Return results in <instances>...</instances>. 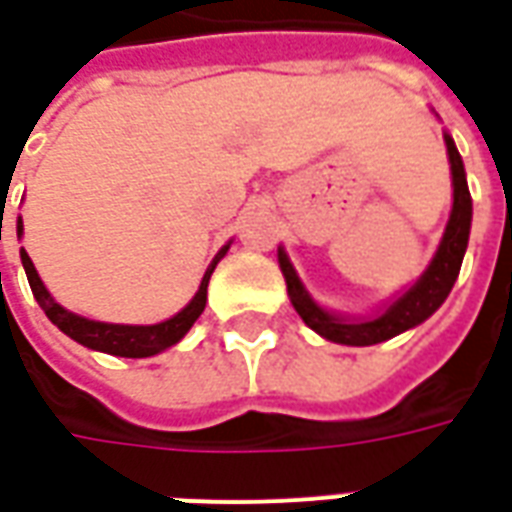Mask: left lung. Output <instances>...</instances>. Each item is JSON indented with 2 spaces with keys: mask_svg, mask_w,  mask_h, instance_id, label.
Wrapping results in <instances>:
<instances>
[{
  "mask_svg": "<svg viewBox=\"0 0 512 512\" xmlns=\"http://www.w3.org/2000/svg\"><path fill=\"white\" fill-rule=\"evenodd\" d=\"M447 145V158H450L452 172V211L441 235L439 249L422 271V277L397 293L395 299L384 304L373 315H343L321 307L312 299L310 290L304 288V282L296 274V268L290 263L288 252L279 246V268L288 285L290 304L296 307L301 321L310 326L312 332H318L323 340H332L340 345H376L384 340H392L397 334L414 329L422 321H428L433 312L439 310L444 299L450 296L452 285L461 271L463 255L469 246V230H472V194L466 186V169L458 147L452 142L450 134H444Z\"/></svg>",
  "mask_w": 512,
  "mask_h": 512,
  "instance_id": "1",
  "label": "left lung"
}]
</instances>
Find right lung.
Listing matches in <instances>:
<instances>
[{
  "instance_id": "obj_1",
  "label": "right lung",
  "mask_w": 512,
  "mask_h": 512,
  "mask_svg": "<svg viewBox=\"0 0 512 512\" xmlns=\"http://www.w3.org/2000/svg\"><path fill=\"white\" fill-rule=\"evenodd\" d=\"M16 233L18 238L24 235V222H21V216H18L16 222ZM230 244H233V241H227V244L216 252V257L211 260V266L205 268V274H202V282L200 288H197V293H194V299H191L178 315H172V318H167V321L161 323H150V326L90 321V318H84V315H76V312L65 310L62 304L54 301L49 288L43 285V279L38 277L35 263L29 260L24 246H21V263H24L29 288H32V296H35V301L40 304V310L46 312V318H49L62 334H68V337L76 340L79 345L93 348V351H101V354L126 356V359H145V356H156L161 354V351H167V348H172V345L180 343V340L186 337V332H189L191 326H194V321H197L202 315V310H205V301H208V282H211L213 268H216V263L227 255Z\"/></svg>"
}]
</instances>
